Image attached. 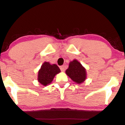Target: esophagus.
Listing matches in <instances>:
<instances>
[{"instance_id": "1", "label": "esophagus", "mask_w": 125, "mask_h": 125, "mask_svg": "<svg viewBox=\"0 0 125 125\" xmlns=\"http://www.w3.org/2000/svg\"><path fill=\"white\" fill-rule=\"evenodd\" d=\"M60 68L61 71L62 72H64L65 71V67H64V65H62V66H60Z\"/></svg>"}]
</instances>
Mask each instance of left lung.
<instances>
[{"label":"left lung","instance_id":"1","mask_svg":"<svg viewBox=\"0 0 125 125\" xmlns=\"http://www.w3.org/2000/svg\"><path fill=\"white\" fill-rule=\"evenodd\" d=\"M65 73L72 80L78 84L83 83L86 78L85 68L76 60L70 62Z\"/></svg>","mask_w":125,"mask_h":125}]
</instances>
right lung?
<instances>
[{
  "label": "right lung",
  "instance_id": "add662e5",
  "mask_svg": "<svg viewBox=\"0 0 125 125\" xmlns=\"http://www.w3.org/2000/svg\"><path fill=\"white\" fill-rule=\"evenodd\" d=\"M61 72L56 64H50L48 62H44L39 71L38 80L44 86L51 83L54 76Z\"/></svg>",
  "mask_w": 125,
  "mask_h": 125
}]
</instances>
